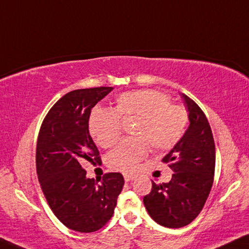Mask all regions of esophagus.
<instances>
[{"label":"esophagus","instance_id":"esophagus-1","mask_svg":"<svg viewBox=\"0 0 249 249\" xmlns=\"http://www.w3.org/2000/svg\"><path fill=\"white\" fill-rule=\"evenodd\" d=\"M124 178L125 182H129V181H133V180L136 179V178H135L134 176H130V174H124Z\"/></svg>","mask_w":249,"mask_h":249}]
</instances>
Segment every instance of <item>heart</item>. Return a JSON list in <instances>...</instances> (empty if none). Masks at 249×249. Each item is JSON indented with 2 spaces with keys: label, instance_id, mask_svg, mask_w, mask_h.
I'll return each mask as SVG.
<instances>
[{
  "label": "heart",
  "instance_id": "b5f03b06",
  "mask_svg": "<svg viewBox=\"0 0 249 249\" xmlns=\"http://www.w3.org/2000/svg\"><path fill=\"white\" fill-rule=\"evenodd\" d=\"M121 119H139L134 135L139 139L124 140L107 156V165L121 172H133L148 155L149 145L158 152L173 149L182 139L188 114L174 106L166 94L152 89L121 93L115 109L94 108L90 116V133L98 145L110 148L121 136Z\"/></svg>",
  "mask_w": 249,
  "mask_h": 249
}]
</instances>
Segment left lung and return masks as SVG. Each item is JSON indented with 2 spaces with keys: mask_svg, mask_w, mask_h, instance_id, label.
Returning <instances> with one entry per match:
<instances>
[{
  "mask_svg": "<svg viewBox=\"0 0 249 249\" xmlns=\"http://www.w3.org/2000/svg\"><path fill=\"white\" fill-rule=\"evenodd\" d=\"M189 112V127L162 161L173 171L168 183L152 182L143 202L159 225L179 229L188 225L203 209L213 183L216 150L210 124L194 100L182 94Z\"/></svg>",
  "mask_w": 249,
  "mask_h": 249,
  "instance_id": "obj_1",
  "label": "left lung"
}]
</instances>
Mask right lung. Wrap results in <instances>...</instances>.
Listing matches in <instances>:
<instances>
[{
	"instance_id": "1",
	"label": "right lung",
	"mask_w": 249,
	"mask_h": 249,
	"mask_svg": "<svg viewBox=\"0 0 249 249\" xmlns=\"http://www.w3.org/2000/svg\"><path fill=\"white\" fill-rule=\"evenodd\" d=\"M112 87L73 90L48 110L36 141V166L46 201L63 225L90 233L112 218L124 185L121 173L89 179L82 161L101 164L99 151L89 131L91 109Z\"/></svg>"
}]
</instances>
